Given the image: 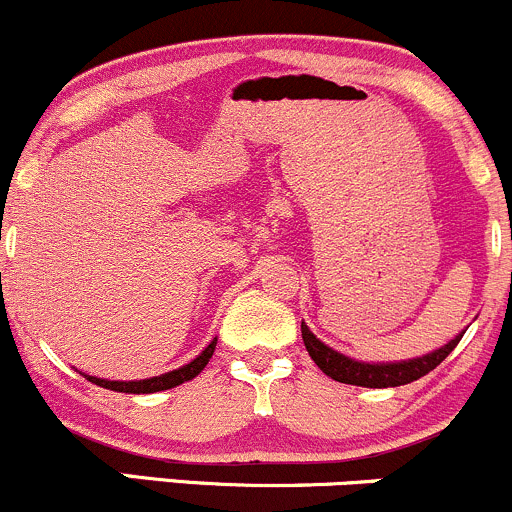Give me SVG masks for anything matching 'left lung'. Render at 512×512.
<instances>
[{
  "label": "left lung",
  "instance_id": "left-lung-1",
  "mask_svg": "<svg viewBox=\"0 0 512 512\" xmlns=\"http://www.w3.org/2000/svg\"><path fill=\"white\" fill-rule=\"evenodd\" d=\"M464 333L451 338V341L446 343V346H441L439 351L419 355V358L400 360V363H360V360H353L348 358V355L328 348L326 343H321L319 338L309 331V326L301 321V338H304V346L306 351H309L311 360L324 370L328 378L338 380V383L360 387H397L424 378V375L432 373L441 360L459 346Z\"/></svg>",
  "mask_w": 512,
  "mask_h": 512
}]
</instances>
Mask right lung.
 I'll list each match as a JSON object with an SVG mask.
<instances>
[{
  "label": "right lung",
  "mask_w": 512,
  "mask_h": 512,
  "mask_svg": "<svg viewBox=\"0 0 512 512\" xmlns=\"http://www.w3.org/2000/svg\"><path fill=\"white\" fill-rule=\"evenodd\" d=\"M215 351V341H211L206 346V351L191 360L188 365H181L179 370H169V373L157 375V378H147V380H102L95 378V375H85V380L90 383L105 387V390H115V392H129V395H149V392H161V390H171V387L188 383V380L196 378L203 368L208 365L211 355Z\"/></svg>",
  "instance_id": "1"
}]
</instances>
